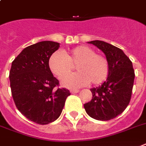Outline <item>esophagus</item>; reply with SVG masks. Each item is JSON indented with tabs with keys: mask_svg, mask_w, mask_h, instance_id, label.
I'll list each match as a JSON object with an SVG mask.
<instances>
[{
	"mask_svg": "<svg viewBox=\"0 0 146 146\" xmlns=\"http://www.w3.org/2000/svg\"><path fill=\"white\" fill-rule=\"evenodd\" d=\"M70 93H73V94H74V93H79V90H71Z\"/></svg>",
	"mask_w": 146,
	"mask_h": 146,
	"instance_id": "34e87169",
	"label": "esophagus"
}]
</instances>
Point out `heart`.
<instances>
[{"instance_id": "1", "label": "heart", "mask_w": 146, "mask_h": 146, "mask_svg": "<svg viewBox=\"0 0 146 146\" xmlns=\"http://www.w3.org/2000/svg\"><path fill=\"white\" fill-rule=\"evenodd\" d=\"M77 66L78 73L63 78L61 84L70 89L80 88L90 83L98 85L105 80L109 74V63L105 56L97 54L88 46H79L63 54L55 52L50 56L48 66L56 77L62 78Z\"/></svg>"}]
</instances>
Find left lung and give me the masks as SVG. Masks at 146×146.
<instances>
[{
    "mask_svg": "<svg viewBox=\"0 0 146 146\" xmlns=\"http://www.w3.org/2000/svg\"><path fill=\"white\" fill-rule=\"evenodd\" d=\"M88 43L93 44L104 53L109 63V74L102 85L91 89L93 98L84 104V109L90 117L107 121L121 114L129 105L135 72L132 61L121 49L102 40Z\"/></svg>",
    "mask_w": 146,
    "mask_h": 146,
    "instance_id": "obj_1",
    "label": "left lung"
}]
</instances>
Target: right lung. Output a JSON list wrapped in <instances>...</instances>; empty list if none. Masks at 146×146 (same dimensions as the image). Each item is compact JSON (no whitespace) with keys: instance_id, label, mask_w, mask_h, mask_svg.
Listing matches in <instances>:
<instances>
[{"instance_id":"obj_1","label":"right lung","mask_w":146,"mask_h":146,"mask_svg":"<svg viewBox=\"0 0 146 146\" xmlns=\"http://www.w3.org/2000/svg\"><path fill=\"white\" fill-rule=\"evenodd\" d=\"M60 47L53 41H41L21 51L12 62L9 78L17 110L28 119L46 125L60 115L70 95L65 88H56L59 80L48 66L50 56Z\"/></svg>"}]
</instances>
